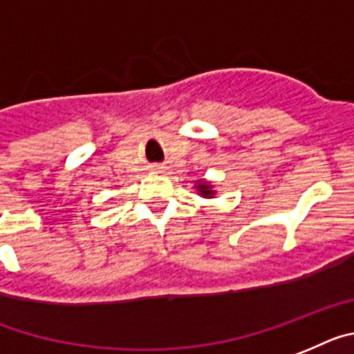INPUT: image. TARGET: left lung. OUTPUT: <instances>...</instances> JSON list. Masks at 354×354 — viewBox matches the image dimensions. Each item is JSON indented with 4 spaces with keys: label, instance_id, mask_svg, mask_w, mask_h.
<instances>
[{
    "label": "left lung",
    "instance_id": "8db88e82",
    "mask_svg": "<svg viewBox=\"0 0 354 354\" xmlns=\"http://www.w3.org/2000/svg\"><path fill=\"white\" fill-rule=\"evenodd\" d=\"M194 189L198 191V194H200L201 198H214V196H216L214 185L210 182H207V180H196Z\"/></svg>",
    "mask_w": 354,
    "mask_h": 354
}]
</instances>
